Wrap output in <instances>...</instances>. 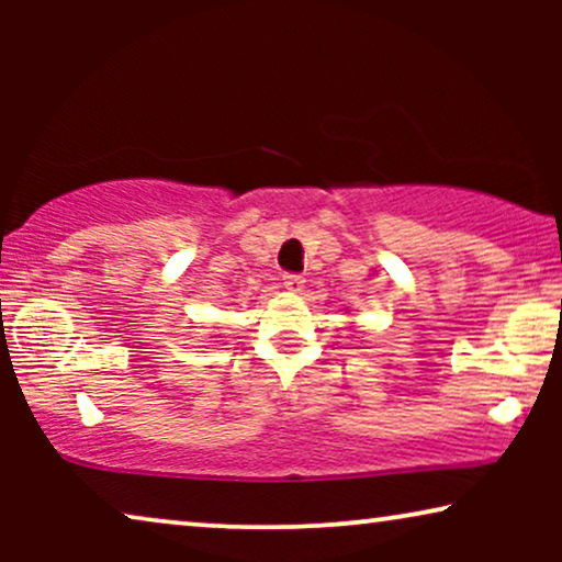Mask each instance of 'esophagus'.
<instances>
[{"mask_svg": "<svg viewBox=\"0 0 562 562\" xmlns=\"http://www.w3.org/2000/svg\"><path fill=\"white\" fill-rule=\"evenodd\" d=\"M281 283H283V289L286 291H302L304 289V276H299V273H283L281 276Z\"/></svg>", "mask_w": 562, "mask_h": 562, "instance_id": "esophagus-1", "label": "esophagus"}]
</instances>
